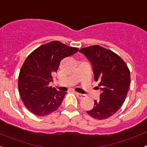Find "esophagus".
Listing matches in <instances>:
<instances>
[{"mask_svg":"<svg viewBox=\"0 0 147 147\" xmlns=\"http://www.w3.org/2000/svg\"><path fill=\"white\" fill-rule=\"evenodd\" d=\"M76 96L80 98V99H83L84 98H85V95H84V94H81V93H76Z\"/></svg>","mask_w":147,"mask_h":147,"instance_id":"1","label":"esophagus"}]
</instances>
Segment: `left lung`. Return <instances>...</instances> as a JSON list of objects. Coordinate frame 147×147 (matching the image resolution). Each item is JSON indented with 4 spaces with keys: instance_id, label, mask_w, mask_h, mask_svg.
<instances>
[{
    "instance_id": "1",
    "label": "left lung",
    "mask_w": 147,
    "mask_h": 147,
    "mask_svg": "<svg viewBox=\"0 0 147 147\" xmlns=\"http://www.w3.org/2000/svg\"><path fill=\"white\" fill-rule=\"evenodd\" d=\"M80 52L91 62L94 80L102 90L93 109L87 111L91 117L103 120L112 116L124 104L130 85V73L118 54L100 45L83 48Z\"/></svg>"
}]
</instances>
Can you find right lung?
Segmentation results:
<instances>
[{"label": "right lung", "instance_id": "obj_1", "mask_svg": "<svg viewBox=\"0 0 147 147\" xmlns=\"http://www.w3.org/2000/svg\"><path fill=\"white\" fill-rule=\"evenodd\" d=\"M79 49L59 41L40 45L27 57L18 76V90L27 109L37 116H45L60 106L67 93L49 86L53 74L65 57Z\"/></svg>", "mask_w": 147, "mask_h": 147}]
</instances>
